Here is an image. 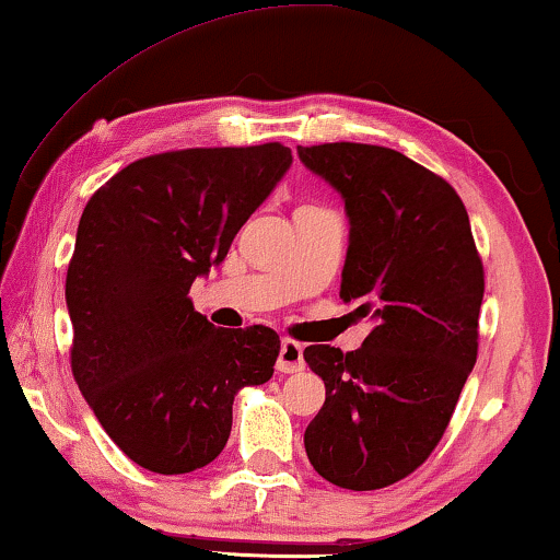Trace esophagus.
I'll return each instance as SVG.
<instances>
[{"label":"esophagus","mask_w":560,"mask_h":560,"mask_svg":"<svg viewBox=\"0 0 560 560\" xmlns=\"http://www.w3.org/2000/svg\"><path fill=\"white\" fill-rule=\"evenodd\" d=\"M305 359H303V347L293 339H282L280 343V357H278V372L282 374H295L303 372Z\"/></svg>","instance_id":"34e87169"}]
</instances>
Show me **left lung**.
Here are the masks:
<instances>
[{
  "label": "left lung",
  "mask_w": 560,
  "mask_h": 560,
  "mask_svg": "<svg viewBox=\"0 0 560 560\" xmlns=\"http://www.w3.org/2000/svg\"><path fill=\"white\" fill-rule=\"evenodd\" d=\"M298 158L341 196L349 316L372 320L362 349L316 343L305 362L326 402L305 428L313 469L370 492L418 469L439 446L477 362L485 270L462 198L402 152L331 142Z\"/></svg>",
  "instance_id": "8db88e82"
}]
</instances>
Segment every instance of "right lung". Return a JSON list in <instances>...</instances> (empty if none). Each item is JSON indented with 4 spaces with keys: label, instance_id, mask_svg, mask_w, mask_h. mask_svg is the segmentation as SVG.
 <instances>
[{
    "label": "right lung",
    "instance_id": "obj_1",
    "mask_svg": "<svg viewBox=\"0 0 560 560\" xmlns=\"http://www.w3.org/2000/svg\"><path fill=\"white\" fill-rule=\"evenodd\" d=\"M293 165L280 142L135 160L91 196L66 275L71 370L106 435L142 469L188 474L232 433V405L280 354L267 326L217 328L194 311L196 278Z\"/></svg>",
    "mask_w": 560,
    "mask_h": 560
}]
</instances>
